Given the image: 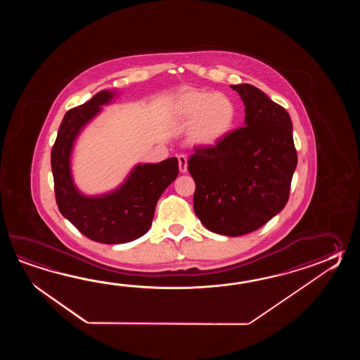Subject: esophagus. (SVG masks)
<instances>
[{"mask_svg":"<svg viewBox=\"0 0 360 360\" xmlns=\"http://www.w3.org/2000/svg\"><path fill=\"white\" fill-rule=\"evenodd\" d=\"M177 161H179L180 172H186V169H188V160H186V157L184 154H180V155H177Z\"/></svg>","mask_w":360,"mask_h":360,"instance_id":"34e87169","label":"esophagus"}]
</instances>
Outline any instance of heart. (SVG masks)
Wrapping results in <instances>:
<instances>
[{"label": "heart", "mask_w": 360, "mask_h": 360, "mask_svg": "<svg viewBox=\"0 0 360 360\" xmlns=\"http://www.w3.org/2000/svg\"><path fill=\"white\" fill-rule=\"evenodd\" d=\"M174 115L191 123L189 139L194 146H214L229 135L237 121V105L224 94L185 89L174 100Z\"/></svg>", "instance_id": "b5f03b06"}]
</instances>
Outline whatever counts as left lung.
Segmentation results:
<instances>
[{"label":"left lung","mask_w":360,"mask_h":360,"mask_svg":"<svg viewBox=\"0 0 360 360\" xmlns=\"http://www.w3.org/2000/svg\"><path fill=\"white\" fill-rule=\"evenodd\" d=\"M245 104V124L188 161L194 211L207 229L239 237L283 210L297 166L291 117L252 84H231Z\"/></svg>","instance_id":"left-lung-1"}]
</instances>
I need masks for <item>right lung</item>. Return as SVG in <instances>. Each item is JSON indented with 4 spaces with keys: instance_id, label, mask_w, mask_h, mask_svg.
Here are the masks:
<instances>
[{
    "instance_id": "add662e5",
    "label": "right lung",
    "mask_w": 360,
    "mask_h": 360,
    "mask_svg": "<svg viewBox=\"0 0 360 360\" xmlns=\"http://www.w3.org/2000/svg\"><path fill=\"white\" fill-rule=\"evenodd\" d=\"M115 91L98 92L91 100L68 110L51 150L56 205L61 214L91 240L120 245L144 236L152 225L154 210L162 193L179 174L177 158L138 165L115 191L87 197L78 191L70 174V154L78 134Z\"/></svg>"
}]
</instances>
